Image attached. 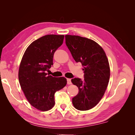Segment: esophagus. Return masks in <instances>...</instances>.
Returning <instances> with one entry per match:
<instances>
[{
	"instance_id": "34e87169",
	"label": "esophagus",
	"mask_w": 135,
	"mask_h": 135,
	"mask_svg": "<svg viewBox=\"0 0 135 135\" xmlns=\"http://www.w3.org/2000/svg\"><path fill=\"white\" fill-rule=\"evenodd\" d=\"M67 83L68 84H71V79L68 78L67 79Z\"/></svg>"
}]
</instances>
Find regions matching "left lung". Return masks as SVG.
Returning a JSON list of instances; mask_svg holds the SVG:
<instances>
[{
  "mask_svg": "<svg viewBox=\"0 0 135 135\" xmlns=\"http://www.w3.org/2000/svg\"><path fill=\"white\" fill-rule=\"evenodd\" d=\"M65 43L76 62H81L83 80L71 79L79 88L72 99L75 109L84 111L95 107L104 96L110 78L109 61L103 49L93 40L76 35H65Z\"/></svg>",
  "mask_w": 135,
  "mask_h": 135,
  "instance_id": "obj_1",
  "label": "left lung"
}]
</instances>
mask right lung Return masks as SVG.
I'll use <instances>...</instances> for the list:
<instances>
[{
  "label": "right lung",
  "mask_w": 135,
  "mask_h": 135,
  "mask_svg": "<svg viewBox=\"0 0 135 135\" xmlns=\"http://www.w3.org/2000/svg\"><path fill=\"white\" fill-rule=\"evenodd\" d=\"M64 35H47L34 41L25 52L18 71V79L27 101L41 111L55 105L56 92L67 83L64 77H53L46 71L53 65L55 51L62 44Z\"/></svg>",
  "instance_id": "add662e5"
}]
</instances>
